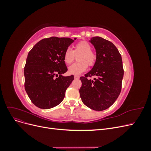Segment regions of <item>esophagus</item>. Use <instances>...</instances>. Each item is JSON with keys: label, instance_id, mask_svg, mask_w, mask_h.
I'll use <instances>...</instances> for the list:
<instances>
[{"label": "esophagus", "instance_id": "34e87169", "mask_svg": "<svg viewBox=\"0 0 151 151\" xmlns=\"http://www.w3.org/2000/svg\"><path fill=\"white\" fill-rule=\"evenodd\" d=\"M79 76H78V75H74V78L76 79H79Z\"/></svg>", "mask_w": 151, "mask_h": 151}]
</instances>
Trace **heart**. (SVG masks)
<instances>
[{
    "label": "heart",
    "instance_id": "obj_1",
    "mask_svg": "<svg viewBox=\"0 0 151 151\" xmlns=\"http://www.w3.org/2000/svg\"><path fill=\"white\" fill-rule=\"evenodd\" d=\"M92 49L91 45L86 41H82L73 47V50L67 48L63 55V61L67 65H69L74 60L76 55L77 61L68 67V72L70 74L78 75L84 72L88 68V66H93L97 59V55Z\"/></svg>",
    "mask_w": 151,
    "mask_h": 151
}]
</instances>
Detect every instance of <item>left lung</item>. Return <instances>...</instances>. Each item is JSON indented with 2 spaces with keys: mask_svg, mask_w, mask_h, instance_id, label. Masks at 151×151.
<instances>
[{
  "mask_svg": "<svg viewBox=\"0 0 151 151\" xmlns=\"http://www.w3.org/2000/svg\"><path fill=\"white\" fill-rule=\"evenodd\" d=\"M97 59L91 70L81 77L80 96L83 103L96 111L110 107L120 95L124 74L122 56L111 42L99 36L91 39ZM96 76L93 81L88 77Z\"/></svg>",
  "mask_w": 151,
  "mask_h": 151,
  "instance_id": "obj_1",
  "label": "left lung"
}]
</instances>
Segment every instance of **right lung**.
<instances>
[{
  "mask_svg": "<svg viewBox=\"0 0 151 151\" xmlns=\"http://www.w3.org/2000/svg\"><path fill=\"white\" fill-rule=\"evenodd\" d=\"M73 42L69 38L53 36L40 40L28 53L24 68V88L36 106L50 109L63 101L74 80V76L62 75L67 71L63 55Z\"/></svg>",
  "mask_w": 151,
  "mask_h": 151,
  "instance_id": "add662e5",
  "label": "right lung"
}]
</instances>
